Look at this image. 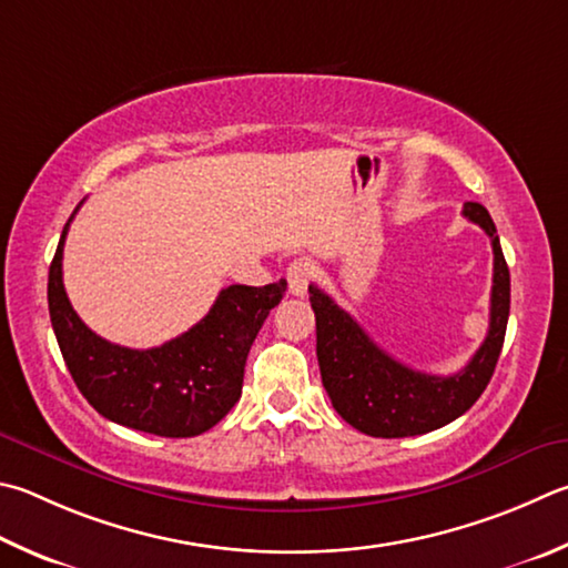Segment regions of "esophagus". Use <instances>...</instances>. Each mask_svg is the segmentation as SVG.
<instances>
[{"instance_id": "obj_1", "label": "esophagus", "mask_w": 568, "mask_h": 568, "mask_svg": "<svg viewBox=\"0 0 568 568\" xmlns=\"http://www.w3.org/2000/svg\"><path fill=\"white\" fill-rule=\"evenodd\" d=\"M315 265L307 261V257H297L291 265H287V287H291L293 295H305L307 285L313 283Z\"/></svg>"}]
</instances>
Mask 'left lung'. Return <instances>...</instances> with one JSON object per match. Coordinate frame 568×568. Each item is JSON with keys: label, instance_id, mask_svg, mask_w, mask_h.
Returning a JSON list of instances; mask_svg holds the SVG:
<instances>
[{"label": "left lung", "instance_id": "8db88e82", "mask_svg": "<svg viewBox=\"0 0 568 568\" xmlns=\"http://www.w3.org/2000/svg\"><path fill=\"white\" fill-rule=\"evenodd\" d=\"M462 213L491 239L494 285L489 333L467 367L455 375H427L397 363L333 297L315 285L307 287L323 387L337 415L369 437H415L449 425L479 399L497 367L509 320V267L489 211L481 203H464Z\"/></svg>", "mask_w": 568, "mask_h": 568}]
</instances>
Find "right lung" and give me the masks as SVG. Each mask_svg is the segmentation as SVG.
Returning <instances> with one entry per match:
<instances>
[{
    "mask_svg": "<svg viewBox=\"0 0 568 568\" xmlns=\"http://www.w3.org/2000/svg\"><path fill=\"white\" fill-rule=\"evenodd\" d=\"M69 223L49 265L47 297L59 349L81 395L101 417L159 437H195L219 425L241 399L251 345L287 283L229 285L189 333L151 349L121 347L91 333L69 303L61 281Z\"/></svg>",
    "mask_w": 568,
    "mask_h": 568,
    "instance_id": "add662e5",
    "label": "right lung"
}]
</instances>
